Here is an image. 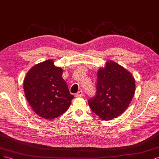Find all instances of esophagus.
<instances>
[{
    "label": "esophagus",
    "mask_w": 159,
    "mask_h": 159,
    "mask_svg": "<svg viewBox=\"0 0 159 159\" xmlns=\"http://www.w3.org/2000/svg\"><path fill=\"white\" fill-rule=\"evenodd\" d=\"M83 95H84L83 92L82 91V90L79 91L78 93L76 94V97H82V96H83Z\"/></svg>",
    "instance_id": "34e87169"
}]
</instances>
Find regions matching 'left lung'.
Returning <instances> with one entry per match:
<instances>
[{
	"mask_svg": "<svg viewBox=\"0 0 159 159\" xmlns=\"http://www.w3.org/2000/svg\"><path fill=\"white\" fill-rule=\"evenodd\" d=\"M96 94L88 103L94 114L103 120H111L127 108L134 96V76L119 64L108 61L98 71Z\"/></svg>",
	"mask_w": 159,
	"mask_h": 159,
	"instance_id": "left-lung-1",
	"label": "left lung"
}]
</instances>
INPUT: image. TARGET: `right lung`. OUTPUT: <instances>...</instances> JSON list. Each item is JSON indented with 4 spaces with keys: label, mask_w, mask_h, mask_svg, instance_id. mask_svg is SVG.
<instances>
[{
    "label": "right lung",
    "mask_w": 159,
    "mask_h": 159,
    "mask_svg": "<svg viewBox=\"0 0 159 159\" xmlns=\"http://www.w3.org/2000/svg\"><path fill=\"white\" fill-rule=\"evenodd\" d=\"M63 69L48 59L34 65L24 80L25 98L35 113L53 120L68 110L74 98L62 77Z\"/></svg>",
    "instance_id": "1"
}]
</instances>
